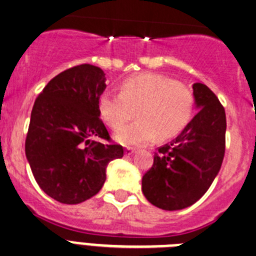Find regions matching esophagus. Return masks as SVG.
I'll use <instances>...</instances> for the list:
<instances>
[{
	"label": "esophagus",
	"instance_id": "34e87169",
	"mask_svg": "<svg viewBox=\"0 0 256 256\" xmlns=\"http://www.w3.org/2000/svg\"><path fill=\"white\" fill-rule=\"evenodd\" d=\"M135 152H136L135 148H125V155H126V156L132 155V154H135Z\"/></svg>",
	"mask_w": 256,
	"mask_h": 256
}]
</instances>
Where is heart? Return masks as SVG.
Here are the masks:
<instances>
[{
  "mask_svg": "<svg viewBox=\"0 0 256 256\" xmlns=\"http://www.w3.org/2000/svg\"><path fill=\"white\" fill-rule=\"evenodd\" d=\"M139 118L116 134L124 145H145L156 136L168 138L180 132L194 110V95L186 86L158 74H140L126 78L120 94L106 92L98 98L101 118L118 130L134 114Z\"/></svg>",
  "mask_w": 256,
  "mask_h": 256,
  "instance_id": "obj_1",
  "label": "heart"
}]
</instances>
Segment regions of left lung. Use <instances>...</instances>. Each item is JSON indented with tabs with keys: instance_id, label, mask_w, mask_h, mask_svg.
<instances>
[{
	"instance_id": "1",
	"label": "left lung",
	"mask_w": 256,
	"mask_h": 256,
	"mask_svg": "<svg viewBox=\"0 0 256 256\" xmlns=\"http://www.w3.org/2000/svg\"><path fill=\"white\" fill-rule=\"evenodd\" d=\"M192 90L200 110L178 138L158 148L152 166L142 176L145 198L164 210H181L196 202L224 160V106L204 84H194Z\"/></svg>"
}]
</instances>
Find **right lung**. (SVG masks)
I'll use <instances>...</instances> for the list:
<instances>
[{
	"label": "right lung",
	"instance_id": "add662e5",
	"mask_svg": "<svg viewBox=\"0 0 256 256\" xmlns=\"http://www.w3.org/2000/svg\"><path fill=\"white\" fill-rule=\"evenodd\" d=\"M105 81L98 66H74L54 76L32 108L26 158L40 188L62 204H80L98 194L108 164L124 156L100 118Z\"/></svg>",
	"mask_w": 256,
	"mask_h": 256
}]
</instances>
